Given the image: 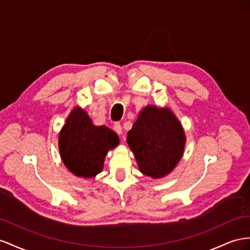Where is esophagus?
<instances>
[{"mask_svg":"<svg viewBox=\"0 0 250 250\" xmlns=\"http://www.w3.org/2000/svg\"><path fill=\"white\" fill-rule=\"evenodd\" d=\"M113 129H114V131H115L118 135L123 134V126H121V125H120L119 123H116L115 125H114Z\"/></svg>","mask_w":250,"mask_h":250,"instance_id":"esophagus-1","label":"esophagus"}]
</instances>
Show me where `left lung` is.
Listing matches in <instances>:
<instances>
[{
    "label": "left lung",
    "instance_id": "8db88e82",
    "mask_svg": "<svg viewBox=\"0 0 250 250\" xmlns=\"http://www.w3.org/2000/svg\"><path fill=\"white\" fill-rule=\"evenodd\" d=\"M126 142L140 172L158 179L172 172L182 158L185 134L168 108L146 105L127 132Z\"/></svg>",
    "mask_w": 250,
    "mask_h": 250
}]
</instances>
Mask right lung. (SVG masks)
I'll return each instance as SVG.
<instances>
[{"mask_svg": "<svg viewBox=\"0 0 250 250\" xmlns=\"http://www.w3.org/2000/svg\"><path fill=\"white\" fill-rule=\"evenodd\" d=\"M118 145L115 132L105 125H94L80 106L71 111L59 136L63 165L71 173L83 178H93L101 173L106 154Z\"/></svg>", "mask_w": 250, "mask_h": 250, "instance_id": "right-lung-1", "label": "right lung"}]
</instances>
